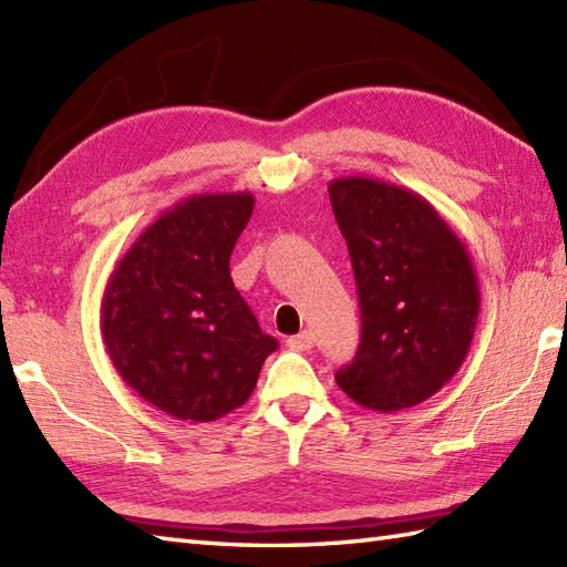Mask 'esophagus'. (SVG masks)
<instances>
[{
  "label": "esophagus",
  "instance_id": "esophagus-1",
  "mask_svg": "<svg viewBox=\"0 0 567 567\" xmlns=\"http://www.w3.org/2000/svg\"><path fill=\"white\" fill-rule=\"evenodd\" d=\"M287 346H290L292 351H309V348L315 346V333L302 331L297 336H290V339H287Z\"/></svg>",
  "mask_w": 567,
  "mask_h": 567
}]
</instances>
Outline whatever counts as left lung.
Wrapping results in <instances>:
<instances>
[{
  "mask_svg": "<svg viewBox=\"0 0 567 567\" xmlns=\"http://www.w3.org/2000/svg\"><path fill=\"white\" fill-rule=\"evenodd\" d=\"M329 197L360 299L358 353L336 382L372 412L426 402L473 343L480 315L473 258L412 189L351 175L333 179Z\"/></svg>",
  "mask_w": 567,
  "mask_h": 567,
  "instance_id": "1",
  "label": "left lung"
}]
</instances>
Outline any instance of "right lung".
<instances>
[{"instance_id":"right-lung-1","label":"right lung","mask_w":567,"mask_h":567,"mask_svg":"<svg viewBox=\"0 0 567 567\" xmlns=\"http://www.w3.org/2000/svg\"><path fill=\"white\" fill-rule=\"evenodd\" d=\"M252 204L250 192L177 202L136 238L106 282V353L128 388L175 419L204 424L234 412L277 348L228 270Z\"/></svg>"}]
</instances>
